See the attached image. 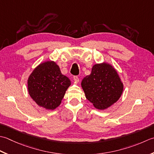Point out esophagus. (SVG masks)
<instances>
[{
    "label": "esophagus",
    "instance_id": "esophagus-1",
    "mask_svg": "<svg viewBox=\"0 0 154 154\" xmlns=\"http://www.w3.org/2000/svg\"><path fill=\"white\" fill-rule=\"evenodd\" d=\"M74 82L76 83H78L79 82V78H78L77 76H74Z\"/></svg>",
    "mask_w": 154,
    "mask_h": 154
}]
</instances>
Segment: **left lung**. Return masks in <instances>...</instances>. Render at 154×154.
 <instances>
[{"label": "left lung", "mask_w": 154, "mask_h": 154, "mask_svg": "<svg viewBox=\"0 0 154 154\" xmlns=\"http://www.w3.org/2000/svg\"><path fill=\"white\" fill-rule=\"evenodd\" d=\"M81 86L86 98L100 110L116 102L124 91V84L117 70L105 62L93 66L91 74L82 80Z\"/></svg>", "instance_id": "1"}]
</instances>
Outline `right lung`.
I'll use <instances>...</instances> for the list:
<instances>
[{"instance_id":"add662e5","label":"right lung","mask_w":154,"mask_h":154,"mask_svg":"<svg viewBox=\"0 0 154 154\" xmlns=\"http://www.w3.org/2000/svg\"><path fill=\"white\" fill-rule=\"evenodd\" d=\"M27 84L29 95L36 104L53 110L60 105L71 82L61 73L54 61L47 60L34 69Z\"/></svg>"}]
</instances>
